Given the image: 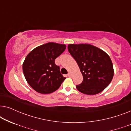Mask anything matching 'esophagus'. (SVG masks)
I'll return each mask as SVG.
<instances>
[{
    "label": "esophagus",
    "mask_w": 131,
    "mask_h": 131,
    "mask_svg": "<svg viewBox=\"0 0 131 131\" xmlns=\"http://www.w3.org/2000/svg\"><path fill=\"white\" fill-rule=\"evenodd\" d=\"M67 76H69V77H70V76H71V73H68V74H67Z\"/></svg>",
    "instance_id": "34e87169"
}]
</instances>
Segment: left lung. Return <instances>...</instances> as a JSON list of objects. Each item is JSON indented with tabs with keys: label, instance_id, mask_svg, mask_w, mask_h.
Instances as JSON below:
<instances>
[{
	"label": "left lung",
	"instance_id": "8db88e82",
	"mask_svg": "<svg viewBox=\"0 0 131 131\" xmlns=\"http://www.w3.org/2000/svg\"><path fill=\"white\" fill-rule=\"evenodd\" d=\"M68 50L83 76V81L76 85L79 91L87 95H95L108 86L114 71L112 60L105 52L89 44H69Z\"/></svg>",
	"mask_w": 131,
	"mask_h": 131
}]
</instances>
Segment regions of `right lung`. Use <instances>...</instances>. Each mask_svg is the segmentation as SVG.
I'll list each match as a JSON object with an SVG mask.
<instances>
[{"label":"right lung","instance_id":"1","mask_svg":"<svg viewBox=\"0 0 131 131\" xmlns=\"http://www.w3.org/2000/svg\"><path fill=\"white\" fill-rule=\"evenodd\" d=\"M63 44L49 42L36 48L27 55L23 65L25 78L37 92L50 94L57 90L66 78L55 60L65 51Z\"/></svg>","mask_w":131,"mask_h":131}]
</instances>
